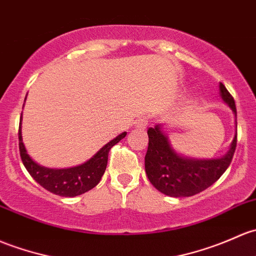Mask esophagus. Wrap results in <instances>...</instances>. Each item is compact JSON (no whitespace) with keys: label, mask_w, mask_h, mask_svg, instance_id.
<instances>
[{"label":"esophagus","mask_w":256,"mask_h":256,"mask_svg":"<svg viewBox=\"0 0 256 256\" xmlns=\"http://www.w3.org/2000/svg\"><path fill=\"white\" fill-rule=\"evenodd\" d=\"M147 124H148V121H147L146 118H140L138 120L135 121V128L144 130V128H147Z\"/></svg>","instance_id":"34e87169"}]
</instances>
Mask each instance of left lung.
I'll list each match as a JSON object with an SVG mask.
<instances>
[{"label":"left lung","mask_w":256,"mask_h":256,"mask_svg":"<svg viewBox=\"0 0 256 256\" xmlns=\"http://www.w3.org/2000/svg\"><path fill=\"white\" fill-rule=\"evenodd\" d=\"M220 96L234 115L236 135L220 158H194L179 153L172 144L166 124L150 128L144 170L150 184L170 198H189L204 192L220 179L232 162L236 146V109L233 96L220 83Z\"/></svg>","instance_id":"1"}]
</instances>
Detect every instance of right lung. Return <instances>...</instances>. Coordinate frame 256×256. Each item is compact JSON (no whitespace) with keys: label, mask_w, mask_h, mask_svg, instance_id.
<instances>
[{"label":"right lung","mask_w":256,"mask_h":256,"mask_svg":"<svg viewBox=\"0 0 256 256\" xmlns=\"http://www.w3.org/2000/svg\"><path fill=\"white\" fill-rule=\"evenodd\" d=\"M26 102V100H24ZM126 136V132L120 134L106 146L102 147L92 158L80 166L70 168H48L36 163L28 154L22 137V116L20 122V152L22 162L32 178L48 192L64 198H74L93 189L103 176L108 164V153L110 148Z\"/></svg>","instance_id":"obj_1"}]
</instances>
